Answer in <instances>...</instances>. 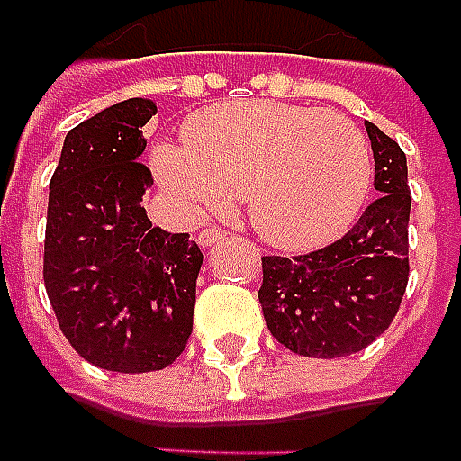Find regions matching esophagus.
<instances>
[{
	"label": "esophagus",
	"instance_id": "esophagus-1",
	"mask_svg": "<svg viewBox=\"0 0 461 461\" xmlns=\"http://www.w3.org/2000/svg\"><path fill=\"white\" fill-rule=\"evenodd\" d=\"M223 238H226V230H221V228H203L202 233L196 235V243L202 245V248H211V245H216Z\"/></svg>",
	"mask_w": 461,
	"mask_h": 461
}]
</instances>
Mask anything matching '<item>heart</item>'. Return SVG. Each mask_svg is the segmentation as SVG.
Instances as JSON below:
<instances>
[{
  "label": "heart",
  "instance_id": "heart-1",
  "mask_svg": "<svg viewBox=\"0 0 461 461\" xmlns=\"http://www.w3.org/2000/svg\"><path fill=\"white\" fill-rule=\"evenodd\" d=\"M150 167L169 199L194 218L243 194L250 226L286 252L345 233L372 182L369 145L352 121L267 99L194 113L185 145H155Z\"/></svg>",
  "mask_w": 461,
  "mask_h": 461
}]
</instances>
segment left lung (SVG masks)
I'll return each mask as SVG.
<instances>
[{"instance_id":"8db88e82","label":"left lung","mask_w":461,"mask_h":461,"mask_svg":"<svg viewBox=\"0 0 461 461\" xmlns=\"http://www.w3.org/2000/svg\"><path fill=\"white\" fill-rule=\"evenodd\" d=\"M379 196L340 240L299 258H262L269 333L303 357L333 359L365 349L396 316L408 284L406 152L366 121Z\"/></svg>"}]
</instances>
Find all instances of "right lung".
<instances>
[{"label": "right lung", "mask_w": 461, "mask_h": 461, "mask_svg": "<svg viewBox=\"0 0 461 461\" xmlns=\"http://www.w3.org/2000/svg\"><path fill=\"white\" fill-rule=\"evenodd\" d=\"M152 99H126L65 136L50 179L43 282L79 357L123 375L155 372L192 335L203 255L189 233L152 226L143 126Z\"/></svg>", "instance_id": "add662e5"}]
</instances>
